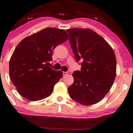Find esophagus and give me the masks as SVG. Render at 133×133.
<instances>
[{
	"mask_svg": "<svg viewBox=\"0 0 133 133\" xmlns=\"http://www.w3.org/2000/svg\"><path fill=\"white\" fill-rule=\"evenodd\" d=\"M68 74L67 72H63V76H66Z\"/></svg>",
	"mask_w": 133,
	"mask_h": 133,
	"instance_id": "1",
	"label": "esophagus"
}]
</instances>
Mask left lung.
<instances>
[{
  "label": "left lung",
  "mask_w": 133,
  "mask_h": 133,
  "mask_svg": "<svg viewBox=\"0 0 133 133\" xmlns=\"http://www.w3.org/2000/svg\"><path fill=\"white\" fill-rule=\"evenodd\" d=\"M77 62L83 59L81 70L75 71L74 82L68 89L70 97L83 105L99 102L105 96L116 77V60L106 41L89 29L66 30Z\"/></svg>",
  "instance_id": "obj_1"
}]
</instances>
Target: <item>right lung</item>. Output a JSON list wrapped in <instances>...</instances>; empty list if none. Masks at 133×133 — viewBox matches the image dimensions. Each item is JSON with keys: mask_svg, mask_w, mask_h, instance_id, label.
I'll list each match as a JSON object with an SVG mask.
<instances>
[{"mask_svg": "<svg viewBox=\"0 0 133 133\" xmlns=\"http://www.w3.org/2000/svg\"><path fill=\"white\" fill-rule=\"evenodd\" d=\"M62 29L48 28L24 38L14 51L9 63L11 80L22 96L37 101L49 96L63 77L48 66L52 51L68 39Z\"/></svg>", "mask_w": 133, "mask_h": 133, "instance_id": "1", "label": "right lung"}]
</instances>
